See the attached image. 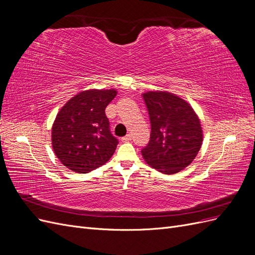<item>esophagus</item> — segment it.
<instances>
[{"label": "esophagus", "instance_id": "34e87169", "mask_svg": "<svg viewBox=\"0 0 255 255\" xmlns=\"http://www.w3.org/2000/svg\"><path fill=\"white\" fill-rule=\"evenodd\" d=\"M130 139H132V135H130V134H128V135H126L125 137L121 138V140H122L123 142H128V141H129Z\"/></svg>", "mask_w": 255, "mask_h": 255}]
</instances>
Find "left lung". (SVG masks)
Masks as SVG:
<instances>
[{
    "label": "left lung",
    "mask_w": 255,
    "mask_h": 255,
    "mask_svg": "<svg viewBox=\"0 0 255 255\" xmlns=\"http://www.w3.org/2000/svg\"><path fill=\"white\" fill-rule=\"evenodd\" d=\"M151 123L150 141L141 150L146 164L165 174L186 168L201 148L203 132L194 109L167 91L142 95Z\"/></svg>",
    "instance_id": "8db88e82"
}]
</instances>
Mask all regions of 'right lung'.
I'll use <instances>...</instances> for the list:
<instances>
[{
	"label": "right lung",
	"mask_w": 255,
	"mask_h": 255,
	"mask_svg": "<svg viewBox=\"0 0 255 255\" xmlns=\"http://www.w3.org/2000/svg\"><path fill=\"white\" fill-rule=\"evenodd\" d=\"M115 89L81 91L61 107L52 127V146L70 170L87 173L113 156L118 139L111 133L105 109Z\"/></svg>",
	"instance_id": "1"
}]
</instances>
